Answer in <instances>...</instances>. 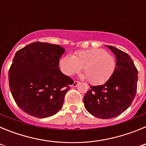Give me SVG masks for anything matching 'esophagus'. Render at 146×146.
Here are the masks:
<instances>
[{
    "label": "esophagus",
    "instance_id": "obj_1",
    "mask_svg": "<svg viewBox=\"0 0 146 146\" xmlns=\"http://www.w3.org/2000/svg\"><path fill=\"white\" fill-rule=\"evenodd\" d=\"M78 84H79V82H77V81H74V83L72 84V87H76Z\"/></svg>",
    "mask_w": 146,
    "mask_h": 146
}]
</instances>
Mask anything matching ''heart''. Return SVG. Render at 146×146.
<instances>
[{"label": "heart", "instance_id": "obj_1", "mask_svg": "<svg viewBox=\"0 0 146 146\" xmlns=\"http://www.w3.org/2000/svg\"><path fill=\"white\" fill-rule=\"evenodd\" d=\"M60 69L66 75L77 74L83 67L85 78L93 85H102L113 76L116 63L114 57L103 49H90L67 55L60 60Z\"/></svg>", "mask_w": 146, "mask_h": 146}]
</instances>
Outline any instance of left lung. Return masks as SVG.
<instances>
[{
  "mask_svg": "<svg viewBox=\"0 0 146 146\" xmlns=\"http://www.w3.org/2000/svg\"><path fill=\"white\" fill-rule=\"evenodd\" d=\"M106 46L116 58L114 73L104 85L90 86L83 99L87 111L102 119L118 116L131 105L138 79L137 69L129 55L116 47Z\"/></svg>",
  "mask_w": 146,
  "mask_h": 146,
  "instance_id": "1",
  "label": "left lung"
}]
</instances>
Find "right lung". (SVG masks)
<instances>
[{
	"label": "right lung",
	"instance_id": "right-lung-1",
	"mask_svg": "<svg viewBox=\"0 0 146 146\" xmlns=\"http://www.w3.org/2000/svg\"><path fill=\"white\" fill-rule=\"evenodd\" d=\"M65 49L57 44L36 42L18 50L9 71L12 96L27 114L44 118L61 109L73 80L59 69Z\"/></svg>",
	"mask_w": 146,
	"mask_h": 146
}]
</instances>
